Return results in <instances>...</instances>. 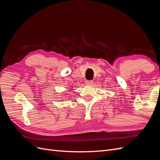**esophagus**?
<instances>
[{
	"instance_id": "34e87169",
	"label": "esophagus",
	"mask_w": 160,
	"mask_h": 160,
	"mask_svg": "<svg viewBox=\"0 0 160 160\" xmlns=\"http://www.w3.org/2000/svg\"><path fill=\"white\" fill-rule=\"evenodd\" d=\"M93 83V81H88H88H85V84H86V85H91Z\"/></svg>"
}]
</instances>
